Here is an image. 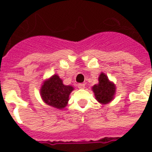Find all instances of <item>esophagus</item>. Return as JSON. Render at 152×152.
I'll return each mask as SVG.
<instances>
[{
    "mask_svg": "<svg viewBox=\"0 0 152 152\" xmlns=\"http://www.w3.org/2000/svg\"><path fill=\"white\" fill-rule=\"evenodd\" d=\"M77 88H81V89L85 88V84H82V83L78 84V85H77Z\"/></svg>",
    "mask_w": 152,
    "mask_h": 152,
    "instance_id": "1",
    "label": "esophagus"
}]
</instances>
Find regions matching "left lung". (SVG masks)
<instances>
[{
    "label": "left lung",
    "mask_w": 152,
    "mask_h": 152,
    "mask_svg": "<svg viewBox=\"0 0 152 152\" xmlns=\"http://www.w3.org/2000/svg\"><path fill=\"white\" fill-rule=\"evenodd\" d=\"M95 97L99 102L107 104L113 99L116 94V85L109 80L104 73H101L99 77V84L91 88Z\"/></svg>",
    "instance_id": "8db88e82"
}]
</instances>
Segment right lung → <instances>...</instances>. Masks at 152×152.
<instances>
[{
	"label": "right lung",
	"instance_id": "add662e5",
	"mask_svg": "<svg viewBox=\"0 0 152 152\" xmlns=\"http://www.w3.org/2000/svg\"><path fill=\"white\" fill-rule=\"evenodd\" d=\"M74 90L71 85H64L57 75H53L42 85L40 95L42 100L49 106L62 110L67 105L69 96Z\"/></svg>",
	"mask_w": 152,
	"mask_h": 152
}]
</instances>
